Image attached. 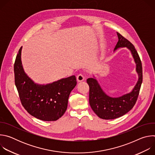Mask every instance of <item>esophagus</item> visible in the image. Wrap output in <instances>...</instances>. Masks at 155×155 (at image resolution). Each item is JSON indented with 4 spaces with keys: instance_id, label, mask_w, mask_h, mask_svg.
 Listing matches in <instances>:
<instances>
[{
    "instance_id": "34e87169",
    "label": "esophagus",
    "mask_w": 155,
    "mask_h": 155,
    "mask_svg": "<svg viewBox=\"0 0 155 155\" xmlns=\"http://www.w3.org/2000/svg\"><path fill=\"white\" fill-rule=\"evenodd\" d=\"M84 77L82 74H80L77 76V80L78 81H81L84 80Z\"/></svg>"
}]
</instances>
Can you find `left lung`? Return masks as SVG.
Listing matches in <instances>:
<instances>
[{
	"label": "left lung",
	"mask_w": 155,
	"mask_h": 155,
	"mask_svg": "<svg viewBox=\"0 0 155 155\" xmlns=\"http://www.w3.org/2000/svg\"><path fill=\"white\" fill-rule=\"evenodd\" d=\"M118 41L115 50L118 48L126 47L130 51L136 63V71L139 80L130 93L119 97H111L107 96L102 90L97 81L93 78H87L86 81L90 86L89 102L94 112L104 120H112L119 118L133 108L140 91L142 83V65L141 60L134 46L120 33L117 32Z\"/></svg>",
	"instance_id": "8db88e82"
}]
</instances>
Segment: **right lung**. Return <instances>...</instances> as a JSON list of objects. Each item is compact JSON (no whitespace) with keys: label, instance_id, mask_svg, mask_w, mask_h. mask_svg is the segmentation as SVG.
<instances>
[{"label":"right lung","instance_id":"add662e5","mask_svg":"<svg viewBox=\"0 0 155 155\" xmlns=\"http://www.w3.org/2000/svg\"><path fill=\"white\" fill-rule=\"evenodd\" d=\"M22 47L14 64L15 83L21 102L37 119L51 121L61 118L67 110L71 92L77 84L75 75L46 85L35 84L25 72L21 63Z\"/></svg>","mask_w":155,"mask_h":155}]
</instances>
